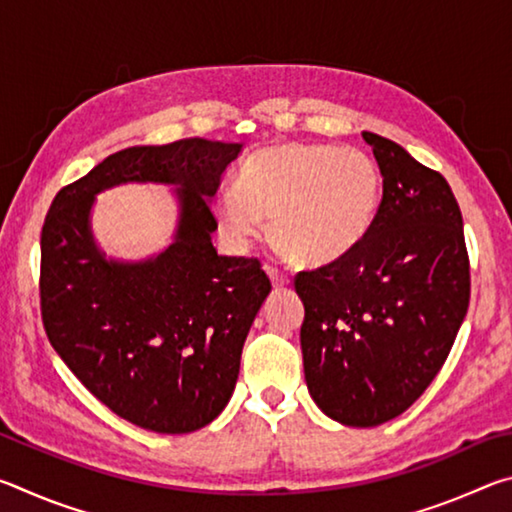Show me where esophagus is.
<instances>
[{"mask_svg":"<svg viewBox=\"0 0 512 512\" xmlns=\"http://www.w3.org/2000/svg\"><path fill=\"white\" fill-rule=\"evenodd\" d=\"M264 271H266V275H268V277H271V282H273V287H275V289L287 287V284L291 282L287 273H282L280 268H275V266H271V264H266V266H264Z\"/></svg>","mask_w":512,"mask_h":512,"instance_id":"34e87169","label":"esophagus"}]
</instances>
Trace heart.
I'll return each instance as SVG.
<instances>
[{
  "label": "heart",
  "instance_id": "obj_1",
  "mask_svg": "<svg viewBox=\"0 0 512 512\" xmlns=\"http://www.w3.org/2000/svg\"><path fill=\"white\" fill-rule=\"evenodd\" d=\"M381 201V171L370 153L334 144L284 142L250 153L235 192L216 196L223 235L248 244L271 221V241L298 264H325L368 235Z\"/></svg>",
  "mask_w": 512,
  "mask_h": 512
}]
</instances>
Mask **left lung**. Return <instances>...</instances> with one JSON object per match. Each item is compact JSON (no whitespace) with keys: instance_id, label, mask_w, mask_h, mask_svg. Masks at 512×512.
<instances>
[{"instance_id":"left-lung-1","label":"left lung","mask_w":512,"mask_h":512,"mask_svg":"<svg viewBox=\"0 0 512 512\" xmlns=\"http://www.w3.org/2000/svg\"><path fill=\"white\" fill-rule=\"evenodd\" d=\"M384 176L359 246L296 275L307 388L348 427H377L427 391L470 305L463 216L438 171L400 144L363 133Z\"/></svg>"}]
</instances>
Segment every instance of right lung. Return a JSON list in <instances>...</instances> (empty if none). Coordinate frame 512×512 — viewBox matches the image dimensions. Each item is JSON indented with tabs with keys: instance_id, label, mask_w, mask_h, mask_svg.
I'll use <instances>...</instances> for the list:
<instances>
[{
	"instance_id": "1",
	"label": "right lung",
	"mask_w": 512,
	"mask_h": 512,
	"mask_svg": "<svg viewBox=\"0 0 512 512\" xmlns=\"http://www.w3.org/2000/svg\"><path fill=\"white\" fill-rule=\"evenodd\" d=\"M239 151L203 137L117 151L60 189L42 225L47 339L99 402L142 429L189 433L225 409L248 329L271 291L257 257L212 246L219 223L210 198ZM121 182L179 185L177 241L146 263L106 260L93 244V196Z\"/></svg>"
}]
</instances>
